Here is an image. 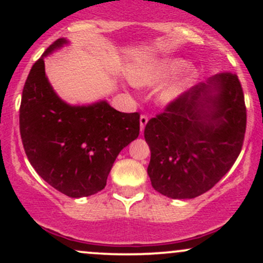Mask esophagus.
<instances>
[{"mask_svg": "<svg viewBox=\"0 0 263 263\" xmlns=\"http://www.w3.org/2000/svg\"><path fill=\"white\" fill-rule=\"evenodd\" d=\"M147 122H148V117L146 115H141L140 117V127H141V132L144 131V127H146Z\"/></svg>", "mask_w": 263, "mask_h": 263, "instance_id": "obj_1", "label": "esophagus"}]
</instances>
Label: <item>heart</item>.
<instances>
[{
    "mask_svg": "<svg viewBox=\"0 0 263 263\" xmlns=\"http://www.w3.org/2000/svg\"><path fill=\"white\" fill-rule=\"evenodd\" d=\"M183 65L180 60H164V62L157 63L155 65L141 66V68H135L129 73V79L137 86H152L158 84L159 81L168 77V75L176 71ZM192 75H188L180 80L179 83L173 84V85L165 87L161 92V99L164 101H171L178 98L182 93L185 87L188 86Z\"/></svg>",
    "mask_w": 263,
    "mask_h": 263,
    "instance_id": "1",
    "label": "heart"
}]
</instances>
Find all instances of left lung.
<instances>
[{"label": "left lung", "instance_id": "obj_1", "mask_svg": "<svg viewBox=\"0 0 263 263\" xmlns=\"http://www.w3.org/2000/svg\"><path fill=\"white\" fill-rule=\"evenodd\" d=\"M245 131V98L236 74L219 73L193 86L144 127L152 186L172 199L204 194L237 159Z\"/></svg>", "mask_w": 263, "mask_h": 263}]
</instances>
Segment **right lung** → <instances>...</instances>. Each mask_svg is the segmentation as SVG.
I'll return each instance as SVG.
<instances>
[{"instance_id": "obj_1", "label": "right lung", "mask_w": 263, "mask_h": 263, "mask_svg": "<svg viewBox=\"0 0 263 263\" xmlns=\"http://www.w3.org/2000/svg\"><path fill=\"white\" fill-rule=\"evenodd\" d=\"M66 43L55 41L33 64L23 87L20 131L39 176L63 194L81 198L105 188L116 157L140 135V114L120 112L105 100L86 106L63 101L48 81L44 58Z\"/></svg>"}]
</instances>
